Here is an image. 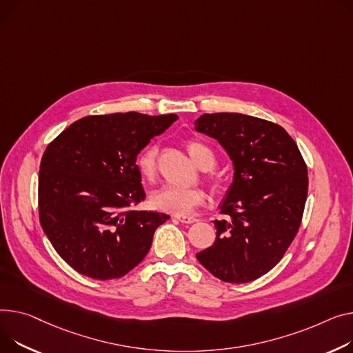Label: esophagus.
I'll return each mask as SVG.
<instances>
[{
	"label": "esophagus",
	"mask_w": 353,
	"mask_h": 353,
	"mask_svg": "<svg viewBox=\"0 0 353 353\" xmlns=\"http://www.w3.org/2000/svg\"><path fill=\"white\" fill-rule=\"evenodd\" d=\"M176 219L180 221V223H184V224H192V223H196L197 219L192 217V216H176Z\"/></svg>",
	"instance_id": "obj_1"
}]
</instances>
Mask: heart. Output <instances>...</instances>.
I'll return each instance as SVG.
<instances>
[{
	"label": "heart",
	"instance_id": "b5f03b06",
	"mask_svg": "<svg viewBox=\"0 0 353 353\" xmlns=\"http://www.w3.org/2000/svg\"><path fill=\"white\" fill-rule=\"evenodd\" d=\"M187 150L199 168L204 170L214 168L216 153L207 143L196 139L190 140L187 143ZM136 169L142 179L148 181L154 179L157 172V146L154 143L140 150L136 157ZM203 201L204 193L197 187H177L173 184L161 185L150 197V203L156 210L177 216L190 213L194 207L203 204Z\"/></svg>",
	"mask_w": 353,
	"mask_h": 353
}]
</instances>
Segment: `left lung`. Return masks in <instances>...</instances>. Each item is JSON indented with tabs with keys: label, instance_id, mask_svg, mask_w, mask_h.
I'll list each match as a JSON object with an SVG mask.
<instances>
[{
	"label": "left lung",
	"instance_id": "left-lung-1",
	"mask_svg": "<svg viewBox=\"0 0 353 353\" xmlns=\"http://www.w3.org/2000/svg\"><path fill=\"white\" fill-rule=\"evenodd\" d=\"M196 130L219 140L234 181L216 220L214 244L196 254L214 276L245 284L272 270L299 230L308 169L295 140L276 123L241 113H204Z\"/></svg>",
	"mask_w": 353,
	"mask_h": 353
}]
</instances>
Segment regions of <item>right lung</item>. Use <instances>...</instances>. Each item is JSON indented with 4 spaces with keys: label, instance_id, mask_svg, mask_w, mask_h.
<instances>
[{
    "label": "right lung",
    "instance_id": "1",
    "mask_svg": "<svg viewBox=\"0 0 353 353\" xmlns=\"http://www.w3.org/2000/svg\"><path fill=\"white\" fill-rule=\"evenodd\" d=\"M177 114L86 116L45 149L38 179L39 223L62 260L99 281L142 263L156 228L170 217L136 211L146 193L136 157Z\"/></svg>",
    "mask_w": 353,
    "mask_h": 353
}]
</instances>
